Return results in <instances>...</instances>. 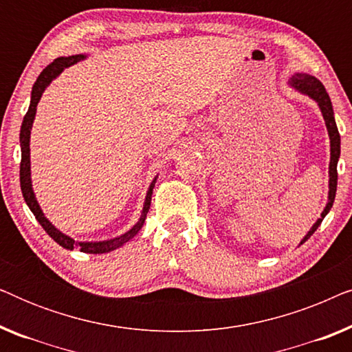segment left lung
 Returning <instances> with one entry per match:
<instances>
[{"label":"left lung","mask_w":352,"mask_h":352,"mask_svg":"<svg viewBox=\"0 0 352 352\" xmlns=\"http://www.w3.org/2000/svg\"><path fill=\"white\" fill-rule=\"evenodd\" d=\"M288 85L292 86L293 89H296L298 93L307 96L311 98L314 102L319 105L322 117H324L327 131H329V139H330V165H329V197H327V205L324 211L320 213V218L312 224V228L307 230V234L301 239L300 245L306 242L307 239L311 237L312 234L316 232L317 228H319L322 221L329 211L331 210L335 201V194H336V182H338V173H336V165H338L340 160V152H341V139H340V133L338 128H336V122H335V113H333V105H331L330 96L327 93L324 85L320 83L316 76H312L309 74H293V76L288 80Z\"/></svg>","instance_id":"left-lung-1"}]
</instances>
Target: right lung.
I'll list each match as a JSON object with an SVG mask.
<instances>
[{"label": "right lung", "instance_id": "obj_1", "mask_svg": "<svg viewBox=\"0 0 352 352\" xmlns=\"http://www.w3.org/2000/svg\"><path fill=\"white\" fill-rule=\"evenodd\" d=\"M86 54H75V56H69V57H57V59L52 62L51 65H47L45 70L41 72L40 76H38L35 85L32 88V96H30V105H28V112L23 117L22 126H21V153H22V160H21V189H22V195L25 204L28 205V208L33 214L38 223L41 224V228L46 230L47 235L60 245L62 248L65 250H80L83 253H89V254H100V253H109L113 252L120 247H123L124 243L129 242L134 235H136L139 230L142 229L144 221L147 218L148 208H151V200H152V192L153 187H155L157 177L158 175L153 177V181L148 186L147 194H146V200H144L142 205V211L141 216H139L138 223L133 226L131 229L126 230V232L122 235H117L113 239H107V240H75L72 239L70 235H67L56 228L54 224L51 223L50 219L46 218L45 213H43L40 204H38L35 192H33V184H32V170H30V136H32V126L33 122H35V115H36V105L40 102L43 93H45L47 86H50L52 81H54L57 76H59L62 72H64L67 67L75 65L76 62L85 60Z\"/></svg>", "mask_w": 352, "mask_h": 352}]
</instances>
